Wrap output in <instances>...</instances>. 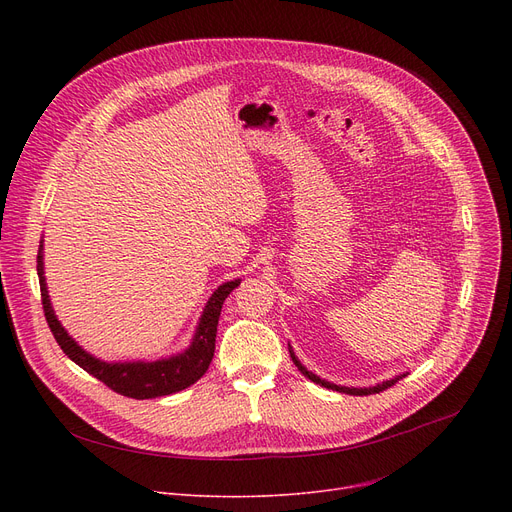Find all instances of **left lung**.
Returning a JSON list of instances; mask_svg holds the SVG:
<instances>
[{"mask_svg": "<svg viewBox=\"0 0 512 512\" xmlns=\"http://www.w3.org/2000/svg\"><path fill=\"white\" fill-rule=\"evenodd\" d=\"M288 353H290V357H292V361H294V365L299 367V371L305 375V378H309L311 382H315V384H319V386H324V388H328V390H336V392H342V394H351V396H367V394H375V392H382V390H386V388H390V386H394L398 380H402L405 378L407 373H400V375H396V378H392V380H386V382H382V384H375V386H369V388H348V386H338V384H332V382H328V380H321L319 375H315L313 371H309L301 361H299V357L294 355V351H292V346L288 344Z\"/></svg>", "mask_w": 512, "mask_h": 512, "instance_id": "obj_1", "label": "left lung"}]
</instances>
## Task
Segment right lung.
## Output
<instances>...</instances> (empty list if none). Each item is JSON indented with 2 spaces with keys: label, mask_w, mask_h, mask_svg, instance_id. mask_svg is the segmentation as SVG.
I'll return each instance as SVG.
<instances>
[{
  "label": "right lung",
  "mask_w": 512,
  "mask_h": 512,
  "mask_svg": "<svg viewBox=\"0 0 512 512\" xmlns=\"http://www.w3.org/2000/svg\"><path fill=\"white\" fill-rule=\"evenodd\" d=\"M37 274L41 284V301L45 319L53 338L58 340L62 351L78 365L83 367L93 378L103 382L107 388L114 392L128 396V398H159L174 392H180L195 384L203 378L215 351V334H218V321L222 313V305L228 299V294L240 284V280H230L213 290L203 313L199 317V324L193 336V342L184 348L178 355H170L166 359L157 361H101L87 353L58 321L56 311L51 307L49 290L45 282V265H43V240L39 245L37 255Z\"/></svg>",
  "instance_id": "add662e5"
}]
</instances>
